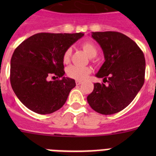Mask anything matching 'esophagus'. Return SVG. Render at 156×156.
<instances>
[{"label":"esophagus","instance_id":"34e87169","mask_svg":"<svg viewBox=\"0 0 156 156\" xmlns=\"http://www.w3.org/2000/svg\"><path fill=\"white\" fill-rule=\"evenodd\" d=\"M76 85H80L82 83V81L81 80H76Z\"/></svg>","mask_w":156,"mask_h":156}]
</instances>
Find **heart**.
I'll return each mask as SVG.
<instances>
[{"label":"heart","instance_id":"heart-1","mask_svg":"<svg viewBox=\"0 0 156 156\" xmlns=\"http://www.w3.org/2000/svg\"><path fill=\"white\" fill-rule=\"evenodd\" d=\"M82 48L85 52L90 57H95L98 54V48L95 46L94 43L90 41H87L82 44ZM72 55V49L68 48L66 49V51L63 55V62L65 63H69L70 61V58ZM67 75L71 78L77 80H83L85 78H87L89 74L91 73V69L88 66L85 67H80L78 66H70L67 69Z\"/></svg>","mask_w":156,"mask_h":156}]
</instances>
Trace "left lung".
Returning <instances> with one entry per match:
<instances>
[{
	"label": "left lung",
	"instance_id": "obj_1",
	"mask_svg": "<svg viewBox=\"0 0 156 156\" xmlns=\"http://www.w3.org/2000/svg\"><path fill=\"white\" fill-rule=\"evenodd\" d=\"M104 53L105 62L96 76L108 83H95L87 101L94 111L112 115L124 109L144 82L145 59L133 40L119 32H92Z\"/></svg>",
	"mask_w": 156,
	"mask_h": 156
}]
</instances>
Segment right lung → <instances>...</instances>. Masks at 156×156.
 Returning a JSON list of instances; mask_svg holds the SVG:
<instances>
[{"mask_svg":"<svg viewBox=\"0 0 156 156\" xmlns=\"http://www.w3.org/2000/svg\"><path fill=\"white\" fill-rule=\"evenodd\" d=\"M83 35L40 33L16 48L11 59V85L27 108L46 115L64 105L76 83L63 76V55ZM52 75L62 79L49 81L48 78Z\"/></svg>","mask_w":156,"mask_h":156,"instance_id":"obj_1","label":"right lung"}]
</instances>
